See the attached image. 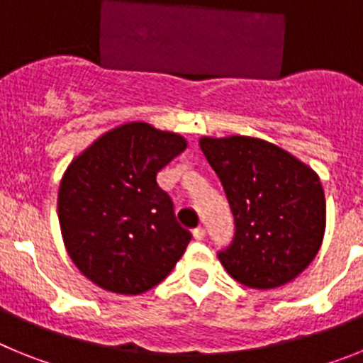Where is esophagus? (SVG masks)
<instances>
[{
    "label": "esophagus",
    "instance_id": "34e87169",
    "mask_svg": "<svg viewBox=\"0 0 363 363\" xmlns=\"http://www.w3.org/2000/svg\"><path fill=\"white\" fill-rule=\"evenodd\" d=\"M192 236H194V240L201 242L205 238V227H196V229L192 230Z\"/></svg>",
    "mask_w": 363,
    "mask_h": 363
}]
</instances>
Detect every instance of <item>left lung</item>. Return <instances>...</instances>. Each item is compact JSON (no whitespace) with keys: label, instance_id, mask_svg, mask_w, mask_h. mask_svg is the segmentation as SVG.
Masks as SVG:
<instances>
[{"label":"left lung","instance_id":"left-lung-1","mask_svg":"<svg viewBox=\"0 0 363 363\" xmlns=\"http://www.w3.org/2000/svg\"><path fill=\"white\" fill-rule=\"evenodd\" d=\"M234 216V238L218 252L230 277L251 289L294 280L320 251L325 196L318 174L259 138H200Z\"/></svg>","mask_w":363,"mask_h":363}]
</instances>
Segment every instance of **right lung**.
<instances>
[{
    "mask_svg": "<svg viewBox=\"0 0 363 363\" xmlns=\"http://www.w3.org/2000/svg\"><path fill=\"white\" fill-rule=\"evenodd\" d=\"M187 140L145 121L99 136L70 162L57 192L65 249L83 277L116 294L165 280L187 249L172 201L156 176Z\"/></svg>",
    "mask_w": 363,
    "mask_h": 363,
    "instance_id": "1",
    "label": "right lung"
}]
</instances>
